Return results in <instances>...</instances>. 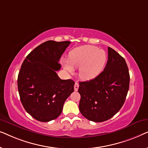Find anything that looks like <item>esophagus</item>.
<instances>
[{"label":"esophagus","mask_w":148,"mask_h":148,"mask_svg":"<svg viewBox=\"0 0 148 148\" xmlns=\"http://www.w3.org/2000/svg\"><path fill=\"white\" fill-rule=\"evenodd\" d=\"M79 88V84L77 82L75 83V86H74V90L75 91H77Z\"/></svg>","instance_id":"1"}]
</instances>
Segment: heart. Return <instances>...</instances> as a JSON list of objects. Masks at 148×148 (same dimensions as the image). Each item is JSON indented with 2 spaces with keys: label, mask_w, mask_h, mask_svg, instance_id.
I'll list each match as a JSON object with an SVG mask.
<instances>
[{
  "label": "heart",
  "mask_w": 148,
  "mask_h": 148,
  "mask_svg": "<svg viewBox=\"0 0 148 148\" xmlns=\"http://www.w3.org/2000/svg\"><path fill=\"white\" fill-rule=\"evenodd\" d=\"M104 50L94 46L86 45L74 48L69 52V58L62 60L64 70L73 72V67H80L79 76L85 80L96 77L104 69L106 62Z\"/></svg>",
  "instance_id": "b5f03b06"
}]
</instances>
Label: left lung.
Returning a JSON list of instances; mask_svg holds the SVG:
<instances>
[{"instance_id":"left-lung-1","label":"left lung","mask_w":148,"mask_h":148,"mask_svg":"<svg viewBox=\"0 0 148 148\" xmlns=\"http://www.w3.org/2000/svg\"><path fill=\"white\" fill-rule=\"evenodd\" d=\"M108 53L104 71L93 79L79 82L80 112L94 122H103L116 114L129 88L130 76L124 58L110 47Z\"/></svg>"}]
</instances>
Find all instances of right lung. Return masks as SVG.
Instances as JSON below:
<instances>
[{
  "mask_svg": "<svg viewBox=\"0 0 148 148\" xmlns=\"http://www.w3.org/2000/svg\"><path fill=\"white\" fill-rule=\"evenodd\" d=\"M70 43L46 41L32 50L21 64L17 79L20 100L36 120L48 122L58 118L66 98L73 92V81L61 79L56 73Z\"/></svg>",
  "mask_w": 148,
  "mask_h": 148,
  "instance_id": "right-lung-1",
  "label": "right lung"
}]
</instances>
